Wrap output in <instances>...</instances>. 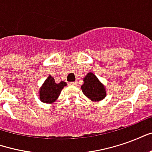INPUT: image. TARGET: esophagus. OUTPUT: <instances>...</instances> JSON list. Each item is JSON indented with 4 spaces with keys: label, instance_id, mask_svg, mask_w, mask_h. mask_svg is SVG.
<instances>
[{
    "label": "esophagus",
    "instance_id": "1",
    "mask_svg": "<svg viewBox=\"0 0 152 152\" xmlns=\"http://www.w3.org/2000/svg\"><path fill=\"white\" fill-rule=\"evenodd\" d=\"M76 83H77V82H76V81H74V82H70L69 84H70V85H72V86H75Z\"/></svg>",
    "mask_w": 152,
    "mask_h": 152
}]
</instances>
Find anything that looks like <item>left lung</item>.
Returning <instances> with one entry per match:
<instances>
[{
	"label": "left lung",
	"mask_w": 152,
	"mask_h": 152,
	"mask_svg": "<svg viewBox=\"0 0 152 152\" xmlns=\"http://www.w3.org/2000/svg\"><path fill=\"white\" fill-rule=\"evenodd\" d=\"M83 81L84 84L81 86V89L86 97L94 102L101 101L105 98L107 95L105 87L94 73H88Z\"/></svg>",
	"instance_id": "obj_1"
}]
</instances>
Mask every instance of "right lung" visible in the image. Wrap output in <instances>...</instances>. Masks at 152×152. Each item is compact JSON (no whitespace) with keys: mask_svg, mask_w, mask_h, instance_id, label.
Instances as JSON below:
<instances>
[{"mask_svg":"<svg viewBox=\"0 0 152 152\" xmlns=\"http://www.w3.org/2000/svg\"><path fill=\"white\" fill-rule=\"evenodd\" d=\"M66 86V83L64 81H61L58 84H57L54 81L53 77L49 76L42 86L40 87V91H39L40 101L45 103L54 102L58 98L63 87Z\"/></svg>","mask_w":152,"mask_h":152,"instance_id":"1","label":"right lung"}]
</instances>
